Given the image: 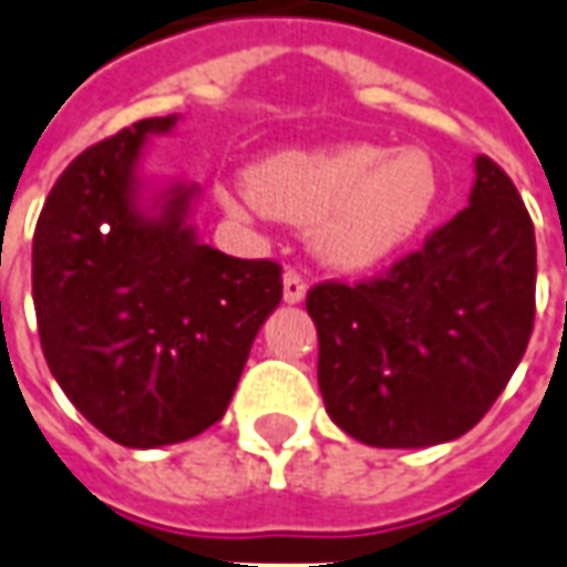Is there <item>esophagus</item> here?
Listing matches in <instances>:
<instances>
[{
  "instance_id": "34e87169",
  "label": "esophagus",
  "mask_w": 567,
  "mask_h": 567,
  "mask_svg": "<svg viewBox=\"0 0 567 567\" xmlns=\"http://www.w3.org/2000/svg\"><path fill=\"white\" fill-rule=\"evenodd\" d=\"M282 297H285V303H303V297H307V282H303V276H297L295 270L285 272Z\"/></svg>"
}]
</instances>
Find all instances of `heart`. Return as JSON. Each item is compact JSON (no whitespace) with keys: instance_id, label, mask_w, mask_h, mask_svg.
I'll list each match as a JSON object with an SVG mask.
<instances>
[{"instance_id":"obj_1","label":"heart","mask_w":567,"mask_h":567,"mask_svg":"<svg viewBox=\"0 0 567 567\" xmlns=\"http://www.w3.org/2000/svg\"><path fill=\"white\" fill-rule=\"evenodd\" d=\"M248 189H220L233 217L255 212L310 224V248L328 267L374 270L405 251L442 202V168L426 146L338 144L285 150L248 168Z\"/></svg>"}]
</instances>
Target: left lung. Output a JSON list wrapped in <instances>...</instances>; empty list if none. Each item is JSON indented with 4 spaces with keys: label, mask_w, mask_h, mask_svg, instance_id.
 <instances>
[{
    "label": "left lung",
    "mask_w": 567,
    "mask_h": 567,
    "mask_svg": "<svg viewBox=\"0 0 567 567\" xmlns=\"http://www.w3.org/2000/svg\"><path fill=\"white\" fill-rule=\"evenodd\" d=\"M537 245L518 189L476 156L470 205L380 279L307 295L319 390L340 430L374 449L470 433L525 355Z\"/></svg>",
    "instance_id": "8db88e82"
}]
</instances>
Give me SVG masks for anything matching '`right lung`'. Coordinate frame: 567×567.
I'll return each instance as SVG.
<instances>
[{"instance_id":"add662e5","label":"right lung","mask_w":567,"mask_h":567,"mask_svg":"<svg viewBox=\"0 0 567 567\" xmlns=\"http://www.w3.org/2000/svg\"><path fill=\"white\" fill-rule=\"evenodd\" d=\"M177 122L144 118L89 146L33 236L45 362L79 414L125 449L187 442L220 421L282 300L279 264L202 245L189 220L199 184H146V146Z\"/></svg>"}]
</instances>
